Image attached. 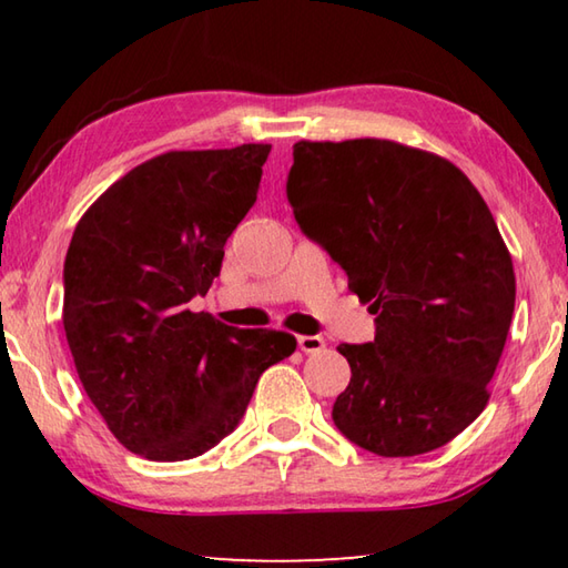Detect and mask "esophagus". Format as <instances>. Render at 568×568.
<instances>
[{
	"mask_svg": "<svg viewBox=\"0 0 568 568\" xmlns=\"http://www.w3.org/2000/svg\"><path fill=\"white\" fill-rule=\"evenodd\" d=\"M297 348H301L305 355L321 353L325 348V341L321 335H301V338H297Z\"/></svg>",
	"mask_w": 568,
	"mask_h": 568,
	"instance_id": "1",
	"label": "esophagus"
}]
</instances>
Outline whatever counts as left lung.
<instances>
[{
    "label": "left lung",
    "mask_w": 568,
    "mask_h": 568,
    "mask_svg": "<svg viewBox=\"0 0 568 568\" xmlns=\"http://www.w3.org/2000/svg\"><path fill=\"white\" fill-rule=\"evenodd\" d=\"M285 192L376 315L371 343L338 345L351 383L333 423L386 458L446 446L486 408L516 301L480 192L448 160L373 138L295 142Z\"/></svg>",
    "instance_id": "1"
}]
</instances>
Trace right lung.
Wrapping results in <instances>:
<instances>
[{
  "instance_id": "right-lung-1",
  "label": "right lung",
  "mask_w": 568,
  "mask_h": 568,
  "mask_svg": "<svg viewBox=\"0 0 568 568\" xmlns=\"http://www.w3.org/2000/svg\"><path fill=\"white\" fill-rule=\"evenodd\" d=\"M271 145L165 152L102 192L64 257L62 323L77 376L108 428L150 460L203 456L237 428L257 378L295 351L190 301L255 205Z\"/></svg>"
}]
</instances>
